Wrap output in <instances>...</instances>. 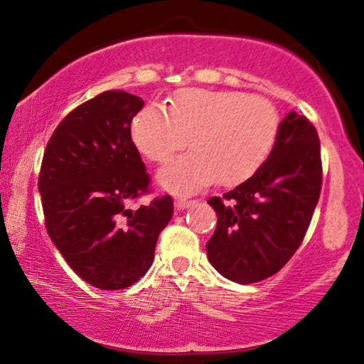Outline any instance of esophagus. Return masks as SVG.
<instances>
[{
    "label": "esophagus",
    "mask_w": 364,
    "mask_h": 364,
    "mask_svg": "<svg viewBox=\"0 0 364 364\" xmlns=\"http://www.w3.org/2000/svg\"><path fill=\"white\" fill-rule=\"evenodd\" d=\"M191 204H193V200L188 199V198H178V199L175 200V208H176L178 210L186 209V208H189V205H191Z\"/></svg>",
    "instance_id": "obj_1"
}]
</instances>
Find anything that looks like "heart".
Wrapping results in <instances>:
<instances>
[{"mask_svg":"<svg viewBox=\"0 0 364 364\" xmlns=\"http://www.w3.org/2000/svg\"><path fill=\"white\" fill-rule=\"evenodd\" d=\"M279 116L263 97L238 91L183 90L168 112L147 106L132 121V140L154 164H165L159 181L171 193L186 194L213 181L235 186L247 181L264 164L278 137Z\"/></svg>","mask_w":364,"mask_h":364,"instance_id":"b5f03b06","label":"heart"}]
</instances>
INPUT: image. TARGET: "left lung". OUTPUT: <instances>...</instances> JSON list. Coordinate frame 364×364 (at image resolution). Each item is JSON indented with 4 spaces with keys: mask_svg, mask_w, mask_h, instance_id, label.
<instances>
[{
    "mask_svg": "<svg viewBox=\"0 0 364 364\" xmlns=\"http://www.w3.org/2000/svg\"><path fill=\"white\" fill-rule=\"evenodd\" d=\"M321 188L317 130L306 116L287 112L258 171L208 200L217 214L215 232L205 243L210 264L238 284L278 273L302 243Z\"/></svg>",
    "mask_w": 364,
    "mask_h": 364,
    "instance_id": "8db88e82",
    "label": "left lung"
}]
</instances>
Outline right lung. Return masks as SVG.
<instances>
[{
  "label": "right lung",
  "instance_id": "1",
  "mask_svg": "<svg viewBox=\"0 0 364 364\" xmlns=\"http://www.w3.org/2000/svg\"><path fill=\"white\" fill-rule=\"evenodd\" d=\"M142 107V97L105 91L58 124L43 154L47 232L70 268L97 289H124L142 278L173 215L170 196L130 208L150 183L130 137Z\"/></svg>",
  "mask_w": 364,
  "mask_h": 364
}]
</instances>
